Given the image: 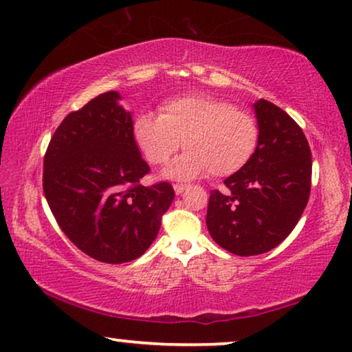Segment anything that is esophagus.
I'll list each match as a JSON object with an SVG mask.
<instances>
[{"label":"esophagus","mask_w":352,"mask_h":352,"mask_svg":"<svg viewBox=\"0 0 352 352\" xmlns=\"http://www.w3.org/2000/svg\"><path fill=\"white\" fill-rule=\"evenodd\" d=\"M186 188H188V185H183V183H177V185H174V190H175L177 195H182V192L185 191Z\"/></svg>","instance_id":"1"}]
</instances>
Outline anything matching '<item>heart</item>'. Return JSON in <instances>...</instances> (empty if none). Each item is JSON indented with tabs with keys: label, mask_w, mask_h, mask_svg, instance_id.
<instances>
[{
	"label": "heart",
	"mask_w": 352,
	"mask_h": 352,
	"mask_svg": "<svg viewBox=\"0 0 352 352\" xmlns=\"http://www.w3.org/2000/svg\"><path fill=\"white\" fill-rule=\"evenodd\" d=\"M132 135L150 164L162 166L178 148L188 150L166 169V177L195 178L207 170L214 177L239 172L258 145L254 116L210 96H182L166 100L160 116L138 115Z\"/></svg>",
	"instance_id": "obj_1"
}]
</instances>
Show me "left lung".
<instances>
[{"label":"left lung","instance_id":"8db88e82","mask_svg":"<svg viewBox=\"0 0 352 352\" xmlns=\"http://www.w3.org/2000/svg\"><path fill=\"white\" fill-rule=\"evenodd\" d=\"M258 145L252 160L210 192L207 230L212 239L239 256L279 245L298 223L311 192L309 143L282 108L265 98L254 103Z\"/></svg>","mask_w":352,"mask_h":352}]
</instances>
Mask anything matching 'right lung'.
I'll list each match as a JSON object with an SVG mask.
<instances>
[{
	"mask_svg": "<svg viewBox=\"0 0 352 352\" xmlns=\"http://www.w3.org/2000/svg\"><path fill=\"white\" fill-rule=\"evenodd\" d=\"M116 91L100 94L60 122L44 155L43 190L60 230L103 263L138 258L174 201L170 183L140 185L150 172Z\"/></svg>",
	"mask_w": 352,
	"mask_h": 352,
	"instance_id": "add662e5",
	"label": "right lung"
}]
</instances>
